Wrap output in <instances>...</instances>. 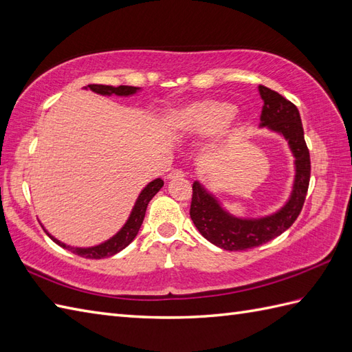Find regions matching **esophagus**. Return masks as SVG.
<instances>
[{
  "label": "esophagus",
  "mask_w": 352,
  "mask_h": 352,
  "mask_svg": "<svg viewBox=\"0 0 352 352\" xmlns=\"http://www.w3.org/2000/svg\"><path fill=\"white\" fill-rule=\"evenodd\" d=\"M182 177H185V171L181 170V168L171 170L170 173L167 175V179H182Z\"/></svg>",
  "instance_id": "obj_1"
}]
</instances>
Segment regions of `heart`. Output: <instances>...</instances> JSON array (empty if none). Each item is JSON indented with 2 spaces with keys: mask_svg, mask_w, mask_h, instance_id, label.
Segmentation results:
<instances>
[{
  "mask_svg": "<svg viewBox=\"0 0 352 352\" xmlns=\"http://www.w3.org/2000/svg\"><path fill=\"white\" fill-rule=\"evenodd\" d=\"M233 115V107L224 101L204 100L171 111L167 125L171 131L181 134H209L222 131V128Z\"/></svg>",
  "mask_w": 352,
  "mask_h": 352,
  "instance_id": "heart-1",
  "label": "heart"
}]
</instances>
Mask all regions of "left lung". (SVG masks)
<instances>
[{
    "mask_svg": "<svg viewBox=\"0 0 352 352\" xmlns=\"http://www.w3.org/2000/svg\"><path fill=\"white\" fill-rule=\"evenodd\" d=\"M264 106L260 126L282 134L296 158V181L291 199L279 212L261 219H241L228 215L213 197L199 184H192L190 215L201 236L226 251H246L284 233L300 215L309 188L311 157L306 146L298 109L276 91L258 87Z\"/></svg>",
    "mask_w": 352,
    "mask_h": 352,
    "instance_id": "obj_1",
    "label": "left lung"
}]
</instances>
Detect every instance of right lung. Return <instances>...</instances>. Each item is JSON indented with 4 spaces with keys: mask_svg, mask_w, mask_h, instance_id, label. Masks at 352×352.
<instances>
[{
    "mask_svg": "<svg viewBox=\"0 0 352 352\" xmlns=\"http://www.w3.org/2000/svg\"><path fill=\"white\" fill-rule=\"evenodd\" d=\"M88 88L94 92L101 94V96H111V94H115V96H131V94L137 92L135 87H125V85H121V87H109V85H88ZM164 182H162V179H155V181L151 182L144 190L140 192L139 199H137L133 212L130 218H128L126 224L121 228V231H118V233L109 239L107 242L101 243L98 246H92V248H72V246H67L64 243H61L59 241H56L55 237L50 236L47 231V236L52 239L55 243H58L59 246L65 248V250L72 251L76 255H80L85 256V258H91V260H100V258H107V256H111L118 254L119 251H122L125 246L130 245L134 237L139 233V230L142 227V222L144 218V213H146V208L149 201L152 200V197L155 195Z\"/></svg>",
    "mask_w": 352,
    "mask_h": 352,
    "instance_id": "obj_1",
    "label": "right lung"
}]
</instances>
